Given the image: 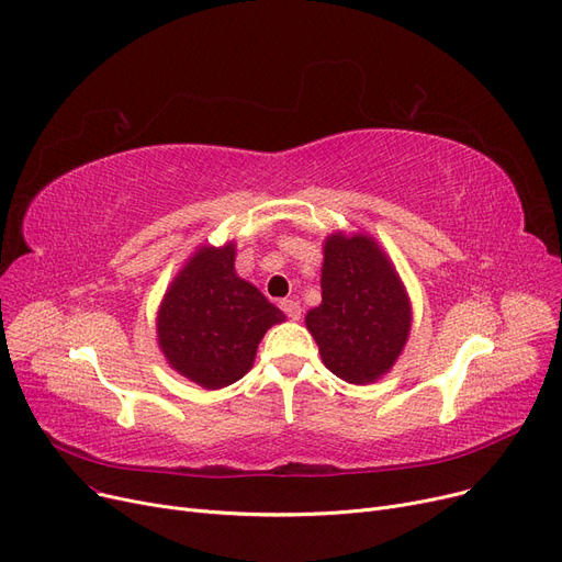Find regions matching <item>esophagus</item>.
Segmentation results:
<instances>
[{"label":"esophagus","instance_id":"34e87169","mask_svg":"<svg viewBox=\"0 0 562 562\" xmlns=\"http://www.w3.org/2000/svg\"><path fill=\"white\" fill-rule=\"evenodd\" d=\"M281 311L290 317V319H300V315H302V308H300V304L295 302V300H281Z\"/></svg>","mask_w":562,"mask_h":562}]
</instances>
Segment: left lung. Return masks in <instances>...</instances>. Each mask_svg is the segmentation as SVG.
Listing matches in <instances>:
<instances>
[{
	"label": "left lung",
	"instance_id": "left-lung-1",
	"mask_svg": "<svg viewBox=\"0 0 562 562\" xmlns=\"http://www.w3.org/2000/svg\"><path fill=\"white\" fill-rule=\"evenodd\" d=\"M323 304L306 327L325 366L350 384H370L395 363L409 336L412 308L389 258L366 235L325 243Z\"/></svg>",
	"mask_w": 562,
	"mask_h": 562
}]
</instances>
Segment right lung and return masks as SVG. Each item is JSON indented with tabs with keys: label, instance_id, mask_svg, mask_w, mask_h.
Segmentation results:
<instances>
[{
	"label": "right lung",
	"instance_id": "1",
	"mask_svg": "<svg viewBox=\"0 0 562 562\" xmlns=\"http://www.w3.org/2000/svg\"><path fill=\"white\" fill-rule=\"evenodd\" d=\"M235 247H203L171 283L157 315L169 363L203 389H222L249 372L265 331L283 313L235 274Z\"/></svg>",
	"mask_w": 562,
	"mask_h": 562
}]
</instances>
